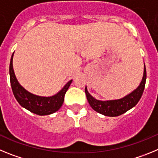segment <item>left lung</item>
Returning <instances> with one entry per match:
<instances>
[{
    "label": "left lung",
    "mask_w": 158,
    "mask_h": 158,
    "mask_svg": "<svg viewBox=\"0 0 158 158\" xmlns=\"http://www.w3.org/2000/svg\"><path fill=\"white\" fill-rule=\"evenodd\" d=\"M146 79V70L144 67L143 80L139 86V87L127 95L123 98L113 101H99L94 98L87 91L86 87L85 88V93L86 95L88 102L92 109L98 113L107 116H118L123 113H126L127 110L131 109L137 105L139 101L141 98L144 91L145 84Z\"/></svg>",
    "instance_id": "obj_1"
}]
</instances>
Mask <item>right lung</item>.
Listing matches in <instances>:
<instances>
[{
	"label": "right lung",
	"instance_id": "right-lung-1",
	"mask_svg": "<svg viewBox=\"0 0 158 158\" xmlns=\"http://www.w3.org/2000/svg\"><path fill=\"white\" fill-rule=\"evenodd\" d=\"M12 57H13V54L11 58L9 65L10 82H11V86H12L14 96L19 105L27 110L31 111V113H35L39 116L52 114L60 109V108L63 105L64 95L70 86L72 80L69 81L65 85L64 87L54 96L46 98V97L34 95L27 91L26 89L19 85L17 81L15 73H14L13 67H12Z\"/></svg>",
	"mask_w": 158,
	"mask_h": 158
}]
</instances>
